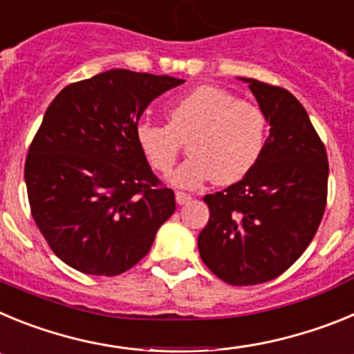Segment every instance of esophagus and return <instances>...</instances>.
Masks as SVG:
<instances>
[{
    "instance_id": "1",
    "label": "esophagus",
    "mask_w": 354,
    "mask_h": 354,
    "mask_svg": "<svg viewBox=\"0 0 354 354\" xmlns=\"http://www.w3.org/2000/svg\"><path fill=\"white\" fill-rule=\"evenodd\" d=\"M189 200H192V195H187V193H183V192L175 193V202H177L179 205L187 204Z\"/></svg>"
}]
</instances>
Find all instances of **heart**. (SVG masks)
Here are the masks:
<instances>
[{
    "instance_id": "obj_1",
    "label": "heart",
    "mask_w": 354,
    "mask_h": 354,
    "mask_svg": "<svg viewBox=\"0 0 354 354\" xmlns=\"http://www.w3.org/2000/svg\"><path fill=\"white\" fill-rule=\"evenodd\" d=\"M136 142L158 174H168L187 142L192 158L170 177L177 187L195 189L214 179L221 186L243 180L261 159L268 118L257 104L218 86H196L168 108V126L143 120Z\"/></svg>"
}]
</instances>
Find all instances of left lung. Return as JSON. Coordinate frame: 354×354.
Masks as SVG:
<instances>
[{"label":"left lung","instance_id":"8db88e82","mask_svg":"<svg viewBox=\"0 0 354 354\" xmlns=\"http://www.w3.org/2000/svg\"><path fill=\"white\" fill-rule=\"evenodd\" d=\"M239 80L264 111L270 136L245 179L204 196L211 216L198 236V252L223 282L257 286L289 270L314 239L326 207L328 156L292 93Z\"/></svg>","mask_w":354,"mask_h":354}]
</instances>
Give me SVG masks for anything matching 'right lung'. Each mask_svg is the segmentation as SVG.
I'll use <instances>...</instances> for the list:
<instances>
[{"label": "right lung", "instance_id": "add662e5", "mask_svg": "<svg viewBox=\"0 0 354 354\" xmlns=\"http://www.w3.org/2000/svg\"><path fill=\"white\" fill-rule=\"evenodd\" d=\"M184 80L111 68L65 86L49 104L24 165L37 227L74 270L115 277L138 264L174 214L136 142L147 106Z\"/></svg>", "mask_w": 354, "mask_h": 354}]
</instances>
